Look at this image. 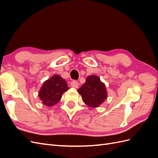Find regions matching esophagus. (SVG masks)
Instances as JSON below:
<instances>
[{
	"instance_id": "34e87169",
	"label": "esophagus",
	"mask_w": 158,
	"mask_h": 158,
	"mask_svg": "<svg viewBox=\"0 0 158 158\" xmlns=\"http://www.w3.org/2000/svg\"><path fill=\"white\" fill-rule=\"evenodd\" d=\"M70 85H71V86L73 87V88H78V85H79V84H78V82H77V81L73 80V81H72V82H71Z\"/></svg>"
}]
</instances>
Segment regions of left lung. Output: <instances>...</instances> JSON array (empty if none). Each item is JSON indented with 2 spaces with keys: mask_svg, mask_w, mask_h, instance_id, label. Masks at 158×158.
<instances>
[{
  "mask_svg": "<svg viewBox=\"0 0 158 158\" xmlns=\"http://www.w3.org/2000/svg\"><path fill=\"white\" fill-rule=\"evenodd\" d=\"M78 92L82 95L85 104L91 107H99L107 97L106 85L95 75L88 76Z\"/></svg>",
  "mask_w": 158,
  "mask_h": 158,
  "instance_id": "obj_1",
  "label": "left lung"
}]
</instances>
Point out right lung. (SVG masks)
Here are the masks:
<instances>
[{
    "label": "right lung",
    "mask_w": 158,
    "mask_h": 158,
    "mask_svg": "<svg viewBox=\"0 0 158 158\" xmlns=\"http://www.w3.org/2000/svg\"><path fill=\"white\" fill-rule=\"evenodd\" d=\"M69 89L65 80L56 74L43 84L39 96L43 103L47 107H51L60 101L63 93Z\"/></svg>",
    "instance_id": "add662e5"
}]
</instances>
